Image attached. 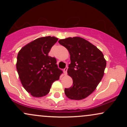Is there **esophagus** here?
<instances>
[{
    "label": "esophagus",
    "instance_id": "esophagus-1",
    "mask_svg": "<svg viewBox=\"0 0 127 127\" xmlns=\"http://www.w3.org/2000/svg\"><path fill=\"white\" fill-rule=\"evenodd\" d=\"M67 68H68V67H65L64 69V70H63L64 74L65 75H66L67 73Z\"/></svg>",
    "mask_w": 127,
    "mask_h": 127
}]
</instances>
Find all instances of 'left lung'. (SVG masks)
I'll return each mask as SVG.
<instances>
[{"mask_svg": "<svg viewBox=\"0 0 127 127\" xmlns=\"http://www.w3.org/2000/svg\"><path fill=\"white\" fill-rule=\"evenodd\" d=\"M59 42L70 55L67 73L72 77L73 85L64 89L65 95L72 100H82L95 90L104 75L106 66L104 55L95 46L81 37H68Z\"/></svg>", "mask_w": 127, "mask_h": 127, "instance_id": "obj_1", "label": "left lung"}]
</instances>
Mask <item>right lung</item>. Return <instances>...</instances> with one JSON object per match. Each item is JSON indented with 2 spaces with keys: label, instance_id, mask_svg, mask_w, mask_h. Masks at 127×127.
Returning <instances> with one entry per match:
<instances>
[{
  "label": "right lung",
  "instance_id": "1",
  "mask_svg": "<svg viewBox=\"0 0 127 127\" xmlns=\"http://www.w3.org/2000/svg\"><path fill=\"white\" fill-rule=\"evenodd\" d=\"M58 38L40 37L28 43L18 54L17 70L23 87L32 95L41 97L48 94L52 83L63 71L58 67L55 57L49 56Z\"/></svg>",
  "mask_w": 127,
  "mask_h": 127
}]
</instances>
